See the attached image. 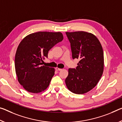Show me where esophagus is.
<instances>
[{
    "label": "esophagus",
    "instance_id": "34e87169",
    "mask_svg": "<svg viewBox=\"0 0 122 122\" xmlns=\"http://www.w3.org/2000/svg\"><path fill=\"white\" fill-rule=\"evenodd\" d=\"M55 69H56V71H61V70H62L61 68H59V67H56Z\"/></svg>",
    "mask_w": 122,
    "mask_h": 122
}]
</instances>
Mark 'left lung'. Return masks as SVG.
<instances>
[{"label":"left lung","mask_w":122,"mask_h":122,"mask_svg":"<svg viewBox=\"0 0 122 122\" xmlns=\"http://www.w3.org/2000/svg\"><path fill=\"white\" fill-rule=\"evenodd\" d=\"M66 34L71 43L73 59L80 60L76 69H68L66 84L74 93H86L97 85L103 75V48L97 37L90 32L81 31Z\"/></svg>","instance_id":"obj_1"}]
</instances>
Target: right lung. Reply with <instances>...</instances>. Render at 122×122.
Masks as SVG:
<instances>
[{"mask_svg":"<svg viewBox=\"0 0 122 122\" xmlns=\"http://www.w3.org/2000/svg\"><path fill=\"white\" fill-rule=\"evenodd\" d=\"M63 39L60 32L39 31L27 35L19 44L15 71L19 84L27 91L38 93L49 86L55 69L42 66V62L48 57L49 50Z\"/></svg>","mask_w":122,"mask_h":122,"instance_id":"add662e5","label":"right lung"}]
</instances>
